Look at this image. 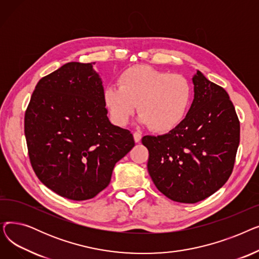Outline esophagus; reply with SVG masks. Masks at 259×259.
I'll return each instance as SVG.
<instances>
[{
    "instance_id": "34e87169",
    "label": "esophagus",
    "mask_w": 259,
    "mask_h": 259,
    "mask_svg": "<svg viewBox=\"0 0 259 259\" xmlns=\"http://www.w3.org/2000/svg\"><path fill=\"white\" fill-rule=\"evenodd\" d=\"M133 138H134V142L135 143H140L142 140V134L140 132H134L133 133Z\"/></svg>"
}]
</instances>
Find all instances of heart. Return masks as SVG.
Instances as JSON below:
<instances>
[{"label": "heart", "mask_w": 259, "mask_h": 259, "mask_svg": "<svg viewBox=\"0 0 259 259\" xmlns=\"http://www.w3.org/2000/svg\"><path fill=\"white\" fill-rule=\"evenodd\" d=\"M117 84L105 88L104 102L118 126L127 124L138 105L144 124L155 132H169L186 118L193 100V87L186 76L149 65L127 68Z\"/></svg>", "instance_id": "heart-1"}]
</instances>
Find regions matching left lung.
<instances>
[{"label": "left lung", "mask_w": 259, "mask_h": 259, "mask_svg": "<svg viewBox=\"0 0 259 259\" xmlns=\"http://www.w3.org/2000/svg\"><path fill=\"white\" fill-rule=\"evenodd\" d=\"M192 80L194 100L186 118L167 134L142 139L154 185L168 198L184 203L205 199L226 184L240 135L227 91L198 70Z\"/></svg>", "instance_id": "8db88e82"}]
</instances>
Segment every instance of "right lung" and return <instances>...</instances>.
Returning a JSON list of instances; mask_svg holds the SVG:
<instances>
[{"label": "right lung", "mask_w": 259, "mask_h": 259, "mask_svg": "<svg viewBox=\"0 0 259 259\" xmlns=\"http://www.w3.org/2000/svg\"><path fill=\"white\" fill-rule=\"evenodd\" d=\"M105 106L91 63H67L35 86L25 112L30 164L37 179L62 197L97 196L134 147L131 132L112 125Z\"/></svg>", "instance_id": "1"}]
</instances>
